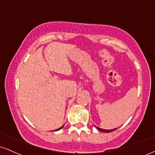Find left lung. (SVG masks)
Instances as JSON below:
<instances>
[{"instance_id": "obj_1", "label": "left lung", "mask_w": 155, "mask_h": 155, "mask_svg": "<svg viewBox=\"0 0 155 155\" xmlns=\"http://www.w3.org/2000/svg\"><path fill=\"white\" fill-rule=\"evenodd\" d=\"M96 127L97 129H98V130L101 131H103V132H106V133L110 132V131H113L116 130V129H110V130H106V129H101V128H98V127Z\"/></svg>"}]
</instances>
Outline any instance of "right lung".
Segmentation results:
<instances>
[{"label": "right lung", "instance_id": "add662e5", "mask_svg": "<svg viewBox=\"0 0 155 155\" xmlns=\"http://www.w3.org/2000/svg\"><path fill=\"white\" fill-rule=\"evenodd\" d=\"M63 127V126H62V127H60V128H59V129H56V130H55V131H58V130H60V129H62V128Z\"/></svg>", "mask_w": 155, "mask_h": 155}]
</instances>
